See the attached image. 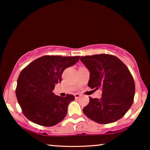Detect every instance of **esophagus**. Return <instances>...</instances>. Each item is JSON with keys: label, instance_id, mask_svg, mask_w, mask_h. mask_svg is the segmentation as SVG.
<instances>
[{"label": "esophagus", "instance_id": "esophagus-1", "mask_svg": "<svg viewBox=\"0 0 150 150\" xmlns=\"http://www.w3.org/2000/svg\"><path fill=\"white\" fill-rule=\"evenodd\" d=\"M81 96V95L80 93H75L74 94V97H75V98H80Z\"/></svg>", "mask_w": 150, "mask_h": 150}]
</instances>
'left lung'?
Returning a JSON list of instances; mask_svg holds the SVG:
<instances>
[{
	"mask_svg": "<svg viewBox=\"0 0 150 150\" xmlns=\"http://www.w3.org/2000/svg\"><path fill=\"white\" fill-rule=\"evenodd\" d=\"M90 71L88 86L102 89V98H89L83 111L101 124L115 122L124 116L134 101L135 84L126 65L113 55L100 54L81 57Z\"/></svg>",
	"mask_w": 150,
	"mask_h": 150,
	"instance_id": "1",
	"label": "left lung"
}]
</instances>
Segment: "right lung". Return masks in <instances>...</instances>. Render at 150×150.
Masks as SVG:
<instances>
[{
	"instance_id": "obj_1",
	"label": "right lung",
	"mask_w": 150,
	"mask_h": 150,
	"mask_svg": "<svg viewBox=\"0 0 150 150\" xmlns=\"http://www.w3.org/2000/svg\"><path fill=\"white\" fill-rule=\"evenodd\" d=\"M80 56H43L30 63L20 74L16 94L22 112L30 122L43 126H52L61 122L67 112L73 95H54L55 84L67 67L79 60Z\"/></svg>"
}]
</instances>
